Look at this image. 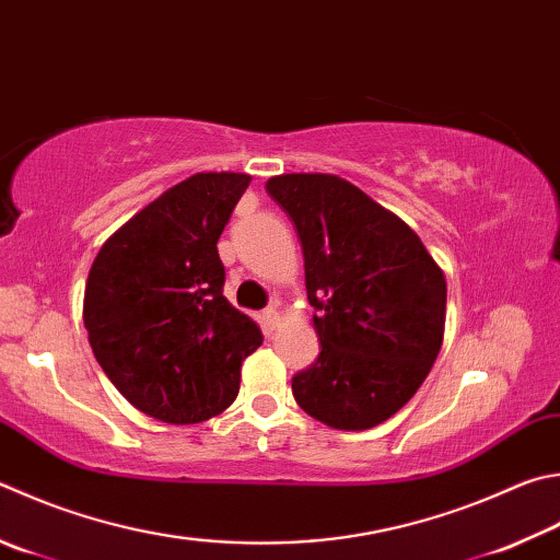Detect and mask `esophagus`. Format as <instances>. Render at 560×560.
Masks as SVG:
<instances>
[{
	"label": "esophagus",
	"mask_w": 560,
	"mask_h": 560,
	"mask_svg": "<svg viewBox=\"0 0 560 560\" xmlns=\"http://www.w3.org/2000/svg\"><path fill=\"white\" fill-rule=\"evenodd\" d=\"M279 320H281V318H279V311L273 308V306L261 311V325H264V330H267V332L277 330V328H279Z\"/></svg>",
	"instance_id": "obj_1"
}]
</instances>
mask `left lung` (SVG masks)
Masks as SVG:
<instances>
[{
    "label": "left lung",
    "instance_id": "8db88e82",
    "mask_svg": "<svg viewBox=\"0 0 560 560\" xmlns=\"http://www.w3.org/2000/svg\"><path fill=\"white\" fill-rule=\"evenodd\" d=\"M267 192L291 218L306 264L320 354L293 399L330 429L364 431L411 399L439 358L445 277L394 212L330 174H287Z\"/></svg>",
    "mask_w": 560,
    "mask_h": 560
}]
</instances>
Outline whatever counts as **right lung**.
Segmentation results:
<instances>
[{"label": "right lung", "instance_id": "1", "mask_svg": "<svg viewBox=\"0 0 560 560\" xmlns=\"http://www.w3.org/2000/svg\"><path fill=\"white\" fill-rule=\"evenodd\" d=\"M247 174H196L137 212L97 252L83 320L100 368L164 423H198L235 401L261 330L222 293L218 240Z\"/></svg>", "mask_w": 560, "mask_h": 560}]
</instances>
